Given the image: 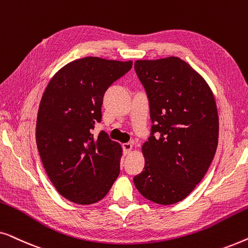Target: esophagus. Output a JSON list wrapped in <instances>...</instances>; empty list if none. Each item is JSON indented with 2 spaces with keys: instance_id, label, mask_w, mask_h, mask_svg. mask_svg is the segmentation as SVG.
I'll return each mask as SVG.
<instances>
[{
  "instance_id": "obj_1",
  "label": "esophagus",
  "mask_w": 248,
  "mask_h": 248,
  "mask_svg": "<svg viewBox=\"0 0 248 248\" xmlns=\"http://www.w3.org/2000/svg\"><path fill=\"white\" fill-rule=\"evenodd\" d=\"M122 147H123L124 155H127L128 152L132 150V148H133V144H132L131 142H127V143H124L123 145H122Z\"/></svg>"
}]
</instances>
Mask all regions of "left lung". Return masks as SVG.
Here are the masks:
<instances>
[{
  "instance_id": "obj_1",
  "label": "left lung",
  "mask_w": 248,
  "mask_h": 248,
  "mask_svg": "<svg viewBox=\"0 0 248 248\" xmlns=\"http://www.w3.org/2000/svg\"><path fill=\"white\" fill-rule=\"evenodd\" d=\"M134 69L152 122L150 138L142 145L144 168L133 178L134 185L152 202L174 204L202 181L216 155L215 97L205 80L179 57L139 60Z\"/></svg>"
}]
</instances>
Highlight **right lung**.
<instances>
[{
  "label": "right lung",
  "instance_id": "right-lung-1",
  "mask_svg": "<svg viewBox=\"0 0 248 248\" xmlns=\"http://www.w3.org/2000/svg\"><path fill=\"white\" fill-rule=\"evenodd\" d=\"M132 61L83 57L66 64L47 84L36 125L37 148L52 184L78 204L104 199L120 175L122 147L101 131L104 94L132 69Z\"/></svg>",
  "mask_w": 248,
  "mask_h": 248
}]
</instances>
